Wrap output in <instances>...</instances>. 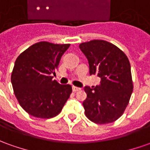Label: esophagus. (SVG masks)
<instances>
[{"label": "esophagus", "mask_w": 150, "mask_h": 150, "mask_svg": "<svg viewBox=\"0 0 150 150\" xmlns=\"http://www.w3.org/2000/svg\"><path fill=\"white\" fill-rule=\"evenodd\" d=\"M81 91V88L77 87V86H73V91H74V92H77V91Z\"/></svg>", "instance_id": "obj_1"}]
</instances>
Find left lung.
<instances>
[{
    "instance_id": "8db88e82",
    "label": "left lung",
    "mask_w": 150,
    "mask_h": 150,
    "mask_svg": "<svg viewBox=\"0 0 150 150\" xmlns=\"http://www.w3.org/2000/svg\"><path fill=\"white\" fill-rule=\"evenodd\" d=\"M79 48L88 60L90 74L100 77L99 86L84 88L86 116L99 124L112 122L122 115L133 91L128 58L116 45L103 40L81 43Z\"/></svg>"
}]
</instances>
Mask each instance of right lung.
<instances>
[{
  "instance_id": "right-lung-1",
  "label": "right lung",
  "mask_w": 150,
  "mask_h": 150,
  "mask_svg": "<svg viewBox=\"0 0 150 150\" xmlns=\"http://www.w3.org/2000/svg\"><path fill=\"white\" fill-rule=\"evenodd\" d=\"M69 46L70 44L38 42L16 59L11 83L19 105L30 115L51 118L61 112L72 86L52 80V74Z\"/></svg>"
}]
</instances>
